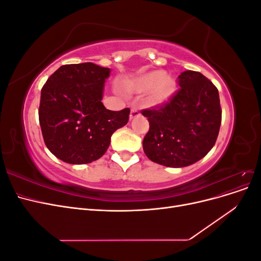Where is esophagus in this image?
Masks as SVG:
<instances>
[{"mask_svg": "<svg viewBox=\"0 0 261 261\" xmlns=\"http://www.w3.org/2000/svg\"><path fill=\"white\" fill-rule=\"evenodd\" d=\"M139 115H140L139 110H138L136 107H133V108L130 109V114H129V118H130V120H132V118H134V117L139 116Z\"/></svg>", "mask_w": 261, "mask_h": 261, "instance_id": "obj_1", "label": "esophagus"}]
</instances>
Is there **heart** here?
I'll list each match as a JSON object with an SVG mask.
<instances>
[{"mask_svg": "<svg viewBox=\"0 0 261 261\" xmlns=\"http://www.w3.org/2000/svg\"><path fill=\"white\" fill-rule=\"evenodd\" d=\"M130 88L137 92L152 90L153 100L162 102L167 100L175 89V82L160 70H154L136 78L130 84Z\"/></svg>", "mask_w": 261, "mask_h": 261, "instance_id": "b5f03b06", "label": "heart"}]
</instances>
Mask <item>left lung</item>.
<instances>
[{"instance_id":"obj_1","label":"left lung","mask_w":261,"mask_h":261,"mask_svg":"<svg viewBox=\"0 0 261 261\" xmlns=\"http://www.w3.org/2000/svg\"><path fill=\"white\" fill-rule=\"evenodd\" d=\"M179 89L168 102L141 114L149 130L143 148L150 160L169 168H183L206 155L215 146L222 118L219 91L199 72L185 70Z\"/></svg>"}]
</instances>
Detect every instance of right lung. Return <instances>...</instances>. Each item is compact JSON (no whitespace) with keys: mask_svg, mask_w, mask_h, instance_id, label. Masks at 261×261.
I'll list each match as a JSON object with an SVG mask.
<instances>
[{"mask_svg":"<svg viewBox=\"0 0 261 261\" xmlns=\"http://www.w3.org/2000/svg\"><path fill=\"white\" fill-rule=\"evenodd\" d=\"M111 69L93 63L66 64L41 89L39 123L45 146L60 160L85 164L106 153L112 134L127 124L130 110L111 111L101 100Z\"/></svg>","mask_w":261,"mask_h":261,"instance_id":"1","label":"right lung"}]
</instances>
